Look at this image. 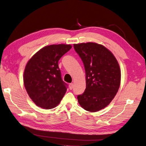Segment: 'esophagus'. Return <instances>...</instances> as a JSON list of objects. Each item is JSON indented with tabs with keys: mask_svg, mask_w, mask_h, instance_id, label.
<instances>
[{
	"mask_svg": "<svg viewBox=\"0 0 146 146\" xmlns=\"http://www.w3.org/2000/svg\"><path fill=\"white\" fill-rule=\"evenodd\" d=\"M69 89L71 90H72V88H73V87H74V84L73 83H70L69 84Z\"/></svg>",
	"mask_w": 146,
	"mask_h": 146,
	"instance_id": "obj_1",
	"label": "esophagus"
}]
</instances>
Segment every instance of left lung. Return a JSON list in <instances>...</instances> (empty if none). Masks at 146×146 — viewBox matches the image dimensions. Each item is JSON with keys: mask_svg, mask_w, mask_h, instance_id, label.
Segmentation results:
<instances>
[{"mask_svg": "<svg viewBox=\"0 0 146 146\" xmlns=\"http://www.w3.org/2000/svg\"><path fill=\"white\" fill-rule=\"evenodd\" d=\"M86 72V89L77 96L81 107L96 112L110 104L121 83V69L115 56L108 48L95 42L74 44Z\"/></svg>", "mask_w": 146, "mask_h": 146, "instance_id": "left-lung-1", "label": "left lung"}]
</instances>
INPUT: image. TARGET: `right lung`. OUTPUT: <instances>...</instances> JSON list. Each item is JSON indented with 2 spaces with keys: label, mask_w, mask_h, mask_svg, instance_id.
I'll list each match as a JSON object with an SVG mask.
<instances>
[{
  "label": "right lung",
  "mask_w": 146,
  "mask_h": 146,
  "mask_svg": "<svg viewBox=\"0 0 146 146\" xmlns=\"http://www.w3.org/2000/svg\"><path fill=\"white\" fill-rule=\"evenodd\" d=\"M72 46L53 44L37 52L26 64L24 83L30 99L38 107L46 110L59 104L67 90L61 78L58 61Z\"/></svg>",
  "instance_id": "obj_1"
}]
</instances>
